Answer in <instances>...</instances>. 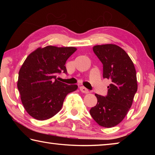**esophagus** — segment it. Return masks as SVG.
<instances>
[{
  "instance_id": "esophagus-1",
  "label": "esophagus",
  "mask_w": 155,
  "mask_h": 155,
  "mask_svg": "<svg viewBox=\"0 0 155 155\" xmlns=\"http://www.w3.org/2000/svg\"><path fill=\"white\" fill-rule=\"evenodd\" d=\"M80 90L81 92L83 93H85V94H88L89 92H90V91H89L87 88H85V87H83V86H81V87H79Z\"/></svg>"
}]
</instances>
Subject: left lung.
<instances>
[{
	"label": "left lung",
	"mask_w": 155,
	"mask_h": 155,
	"mask_svg": "<svg viewBox=\"0 0 155 155\" xmlns=\"http://www.w3.org/2000/svg\"><path fill=\"white\" fill-rule=\"evenodd\" d=\"M93 51L103 65V78L111 83L106 96L95 94L98 101L90 113L100 126L114 127L124 118L137 92L135 68L127 52L115 44L94 46Z\"/></svg>",
	"instance_id": "left-lung-1"
}]
</instances>
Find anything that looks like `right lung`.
<instances>
[{"label": "right lung", "instance_id": "1", "mask_svg": "<svg viewBox=\"0 0 155 155\" xmlns=\"http://www.w3.org/2000/svg\"><path fill=\"white\" fill-rule=\"evenodd\" d=\"M76 51L74 47L38 48L23 63L18 89L23 106L33 118L45 120L53 117L61 110L65 96L78 88L56 78L61 72L67 74L65 62Z\"/></svg>", "mask_w": 155, "mask_h": 155}]
</instances>
